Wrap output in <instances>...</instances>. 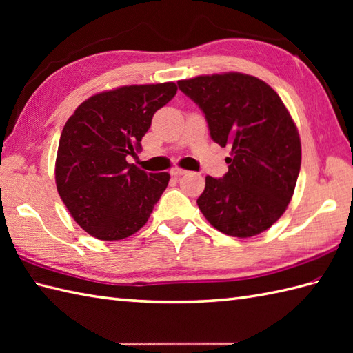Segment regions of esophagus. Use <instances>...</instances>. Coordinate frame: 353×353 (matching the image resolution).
Segmentation results:
<instances>
[{
    "label": "esophagus",
    "instance_id": "esophagus-1",
    "mask_svg": "<svg viewBox=\"0 0 353 353\" xmlns=\"http://www.w3.org/2000/svg\"><path fill=\"white\" fill-rule=\"evenodd\" d=\"M170 174H171L172 177H181V176L186 174V171H185V170H182V168H179V167H174V168H171Z\"/></svg>",
    "mask_w": 353,
    "mask_h": 353
}]
</instances>
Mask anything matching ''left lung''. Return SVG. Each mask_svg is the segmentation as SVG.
<instances>
[{
  "instance_id": "1",
  "label": "left lung",
  "mask_w": 353,
  "mask_h": 353,
  "mask_svg": "<svg viewBox=\"0 0 353 353\" xmlns=\"http://www.w3.org/2000/svg\"><path fill=\"white\" fill-rule=\"evenodd\" d=\"M205 114L214 142L230 145L229 171L206 176L197 205L215 229L249 238L272 228L287 209L301 171L297 127L265 81L241 72L179 80Z\"/></svg>"
}]
</instances>
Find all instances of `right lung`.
I'll return each mask as SVG.
<instances>
[{
	"mask_svg": "<svg viewBox=\"0 0 353 353\" xmlns=\"http://www.w3.org/2000/svg\"><path fill=\"white\" fill-rule=\"evenodd\" d=\"M177 92L172 81L132 85L83 101L66 121L56 157L59 196L79 226L103 241L147 223L170 181L125 161L137 156L156 110Z\"/></svg>",
	"mask_w": 353,
	"mask_h": 353,
	"instance_id": "1",
	"label": "right lung"
}]
</instances>
